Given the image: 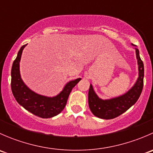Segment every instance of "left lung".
I'll return each instance as SVG.
<instances>
[{
    "label": "left lung",
    "instance_id": "obj_1",
    "mask_svg": "<svg viewBox=\"0 0 153 153\" xmlns=\"http://www.w3.org/2000/svg\"><path fill=\"white\" fill-rule=\"evenodd\" d=\"M135 49L136 58L138 65V78L135 85L126 93L117 98L108 100H102L98 98L90 84L88 94V102L91 112L94 115L102 119H112L126 112L128 109L136 103L141 95L143 86V61L139 55V50Z\"/></svg>",
    "mask_w": 153,
    "mask_h": 153
}]
</instances>
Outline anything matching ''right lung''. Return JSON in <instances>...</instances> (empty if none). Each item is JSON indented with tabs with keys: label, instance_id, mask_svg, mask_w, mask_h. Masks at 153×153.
<instances>
[{
	"label": "right lung",
	"instance_id": "1",
	"mask_svg": "<svg viewBox=\"0 0 153 153\" xmlns=\"http://www.w3.org/2000/svg\"><path fill=\"white\" fill-rule=\"evenodd\" d=\"M26 46L27 44L21 47L12 64L11 71L12 94L17 102L31 113L43 118H52L64 109L72 88L81 81V78L69 81L58 95L52 98L35 93L26 86L20 74V61L23 49Z\"/></svg>",
	"mask_w": 153,
	"mask_h": 153
}]
</instances>
